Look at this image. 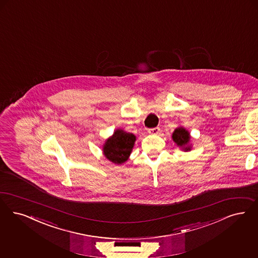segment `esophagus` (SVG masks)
<instances>
[{"label": "esophagus", "mask_w": 258, "mask_h": 258, "mask_svg": "<svg viewBox=\"0 0 258 258\" xmlns=\"http://www.w3.org/2000/svg\"><path fill=\"white\" fill-rule=\"evenodd\" d=\"M160 132V127L159 126H155V127H151L148 130V133L150 134H158Z\"/></svg>", "instance_id": "1"}]
</instances>
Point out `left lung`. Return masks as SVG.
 <instances>
[{
  "mask_svg": "<svg viewBox=\"0 0 258 258\" xmlns=\"http://www.w3.org/2000/svg\"><path fill=\"white\" fill-rule=\"evenodd\" d=\"M172 138H173V141L177 144L178 146H185L188 141H189V134L187 133V131H186L185 128L183 127H178L174 133L172 134ZM186 151H188L189 148H186L185 149Z\"/></svg>",
  "mask_w": 258,
  "mask_h": 258,
  "instance_id": "8db88e82",
  "label": "left lung"
}]
</instances>
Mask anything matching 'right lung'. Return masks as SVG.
I'll use <instances>...</instances> for the list:
<instances>
[{"label":"right lung","mask_w":258,"mask_h":258,"mask_svg":"<svg viewBox=\"0 0 258 258\" xmlns=\"http://www.w3.org/2000/svg\"><path fill=\"white\" fill-rule=\"evenodd\" d=\"M135 136L122 130H117L104 146V153L107 159L114 164H122L127 160L133 151Z\"/></svg>","instance_id":"add662e5"}]
</instances>
